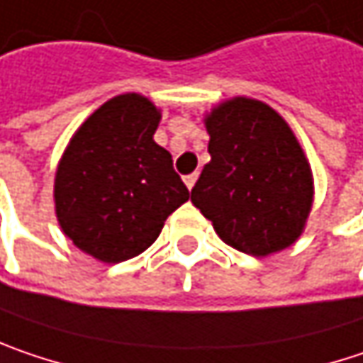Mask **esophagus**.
<instances>
[{"label":"esophagus","mask_w":363,"mask_h":363,"mask_svg":"<svg viewBox=\"0 0 363 363\" xmlns=\"http://www.w3.org/2000/svg\"><path fill=\"white\" fill-rule=\"evenodd\" d=\"M196 179H198V175H196V173H192V175H186V177H184V184L188 186V190H192V188H194Z\"/></svg>","instance_id":"obj_1"}]
</instances>
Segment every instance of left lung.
Wrapping results in <instances>:
<instances>
[{
  "label": "left lung",
  "instance_id": "left-lung-1",
  "mask_svg": "<svg viewBox=\"0 0 363 363\" xmlns=\"http://www.w3.org/2000/svg\"><path fill=\"white\" fill-rule=\"evenodd\" d=\"M204 125L211 161L192 188V204L244 254L294 246L312 211L314 175L289 123L258 99L233 96L215 105Z\"/></svg>",
  "mask_w": 363,
  "mask_h": 363
}]
</instances>
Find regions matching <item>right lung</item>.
Segmentation results:
<instances>
[{
  "mask_svg": "<svg viewBox=\"0 0 363 363\" xmlns=\"http://www.w3.org/2000/svg\"><path fill=\"white\" fill-rule=\"evenodd\" d=\"M161 109L138 92L103 103L74 132L53 182L65 238L92 258L117 264L155 244L190 192L171 155L155 143Z\"/></svg>",
  "mask_w": 363,
  "mask_h": 363,
  "instance_id": "1",
  "label": "right lung"
}]
</instances>
